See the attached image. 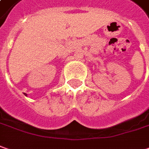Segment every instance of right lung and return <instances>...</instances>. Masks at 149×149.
<instances>
[{
	"mask_svg": "<svg viewBox=\"0 0 149 149\" xmlns=\"http://www.w3.org/2000/svg\"><path fill=\"white\" fill-rule=\"evenodd\" d=\"M24 95H25L27 96V94H25V93H24Z\"/></svg>",
	"mask_w": 149,
	"mask_h": 149,
	"instance_id": "right-lung-1",
	"label": "right lung"
}]
</instances>
